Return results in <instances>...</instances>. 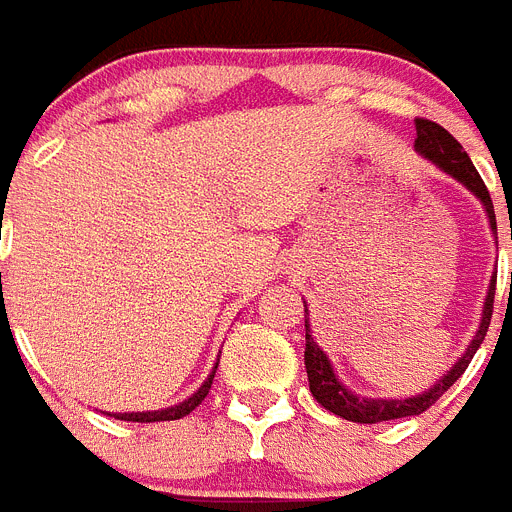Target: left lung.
<instances>
[{"mask_svg": "<svg viewBox=\"0 0 512 512\" xmlns=\"http://www.w3.org/2000/svg\"><path fill=\"white\" fill-rule=\"evenodd\" d=\"M416 140L414 148L422 153L424 158H429L432 163H437L442 171H448L450 176H455L458 182L466 184L468 190L474 192L479 200L487 208L489 216V226L492 231H497V221H495V208H492V197H489L487 184L482 182V176L479 171L474 169V163L468 158L466 150L461 148V143L450 135L445 127H440L432 119L416 117ZM512 236V231H510ZM495 281L497 276L492 278V286H489L487 302H484V315H482V325L476 330L474 341L468 343L466 354L455 362V367L450 369L448 375L437 380L435 388H429L427 393L416 395V398H406V401H380V398H359L351 390H346L341 382L336 380L333 375V367H330L328 356L322 354V349L312 341L309 336V322L307 315H304V336H307V349H304V367H307V377H309V390L315 395V401L320 403L322 409H328L330 414L341 416V419H349V422H359V424H380V422H390V419H403V416H419L429 409V406H435V401H440V395L445 390H450L458 377L466 372L468 362L474 359L476 349L482 346L484 336H487L489 320H492V307H495ZM512 289V286H510ZM307 307V304H304ZM307 312V309H304Z\"/></svg>", "mask_w": 512, "mask_h": 512, "instance_id": "8db88e82", "label": "left lung"}]
</instances>
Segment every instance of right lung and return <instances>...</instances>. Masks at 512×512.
<instances>
[{"instance_id": "obj_1", "label": "right lung", "mask_w": 512, "mask_h": 512, "mask_svg": "<svg viewBox=\"0 0 512 512\" xmlns=\"http://www.w3.org/2000/svg\"><path fill=\"white\" fill-rule=\"evenodd\" d=\"M213 377H216V369H213L208 380L200 385V390H197L195 395H190V398H187L184 403H179V406H171V409H163V411H145V414H109V416H114V419H122V422H148V424L150 422H174V419H182V416H187L190 411H195L197 406L205 401V395H208L210 385H213Z\"/></svg>"}]
</instances>
